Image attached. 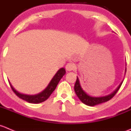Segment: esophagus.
Masks as SVG:
<instances>
[{
    "label": "esophagus",
    "instance_id": "34e87169",
    "mask_svg": "<svg viewBox=\"0 0 131 131\" xmlns=\"http://www.w3.org/2000/svg\"><path fill=\"white\" fill-rule=\"evenodd\" d=\"M75 67H76V66L74 64H72V63H68V64H67V65L66 66V69L67 71H72V70H74L75 69Z\"/></svg>",
    "mask_w": 131,
    "mask_h": 131
}]
</instances>
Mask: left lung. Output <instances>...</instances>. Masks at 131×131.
<instances>
[{
  "label": "left lung",
  "instance_id": "1",
  "mask_svg": "<svg viewBox=\"0 0 131 131\" xmlns=\"http://www.w3.org/2000/svg\"><path fill=\"white\" fill-rule=\"evenodd\" d=\"M125 72H126V69H125ZM122 83L123 81H122L121 83L119 85V86H118L117 89H116L115 91L113 92L111 94H110L108 95H106V96L97 97L90 96V95H89V94H86V93L83 90L81 85H80L78 78L77 77L76 81V83H75L74 85V91L76 94L77 95V96L78 97V98L80 99V100L83 103H84V104H86V105L87 106H94L101 104V103H104V102L108 101L110 99H112L114 97V95H115V94H116V93L117 92L118 90H119V89H120V86H121Z\"/></svg>",
  "mask_w": 131,
  "mask_h": 131
}]
</instances>
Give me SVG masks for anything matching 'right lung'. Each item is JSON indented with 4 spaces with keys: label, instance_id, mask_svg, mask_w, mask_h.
I'll use <instances>...</instances> for the list:
<instances>
[{
    "label": "right lung",
    "instance_id": "add662e5",
    "mask_svg": "<svg viewBox=\"0 0 131 131\" xmlns=\"http://www.w3.org/2000/svg\"><path fill=\"white\" fill-rule=\"evenodd\" d=\"M66 74V70L64 68H61L57 71L52 80L50 82L49 85H48L47 87L42 92H41L39 94H36V95H27V94H23L21 93L18 92L16 91L13 86L11 85V83L9 82L10 86H11V89H12L13 91L15 93L16 95L20 99H23V100L25 101L28 102L30 103H33V104H38V103H42V102L45 101L46 99H48L49 97L51 95L53 92L56 89L58 83L61 80L62 78L63 77L64 74Z\"/></svg>",
    "mask_w": 131,
    "mask_h": 131
}]
</instances>
